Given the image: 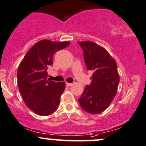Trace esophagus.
Here are the masks:
<instances>
[{"mask_svg": "<svg viewBox=\"0 0 146 146\" xmlns=\"http://www.w3.org/2000/svg\"><path fill=\"white\" fill-rule=\"evenodd\" d=\"M66 86H67V87H69V86H71L72 83H66Z\"/></svg>", "mask_w": 146, "mask_h": 146, "instance_id": "esophagus-1", "label": "esophagus"}]
</instances>
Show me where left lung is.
Masks as SVG:
<instances>
[{"instance_id":"8db88e82","label":"left lung","mask_w":146,"mask_h":146,"mask_svg":"<svg viewBox=\"0 0 146 146\" xmlns=\"http://www.w3.org/2000/svg\"><path fill=\"white\" fill-rule=\"evenodd\" d=\"M78 44L83 48L86 68L93 71L91 83L86 86L78 101L86 112L100 113L111 105L116 94L120 80L116 62L104 48L93 42Z\"/></svg>"}]
</instances>
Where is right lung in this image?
I'll use <instances>...</instances> for the list:
<instances>
[{
  "instance_id": "right-lung-1",
  "label": "right lung",
  "mask_w": 146,
  "mask_h": 146,
  "mask_svg": "<svg viewBox=\"0 0 146 146\" xmlns=\"http://www.w3.org/2000/svg\"><path fill=\"white\" fill-rule=\"evenodd\" d=\"M69 44L68 41L40 40L27 52L18 66L20 93L27 107L38 115H49L58 108L66 83L48 79L47 68L53 64V54Z\"/></svg>"
}]
</instances>
